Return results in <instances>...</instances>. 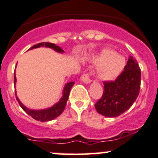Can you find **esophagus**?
Returning a JSON list of instances; mask_svg holds the SVG:
<instances>
[{
  "label": "esophagus",
  "instance_id": "obj_1",
  "mask_svg": "<svg viewBox=\"0 0 158 158\" xmlns=\"http://www.w3.org/2000/svg\"><path fill=\"white\" fill-rule=\"evenodd\" d=\"M81 79H82V82H85V83L86 84L90 83V82H92V80L90 79V76H89V73H84V74H82V76H81Z\"/></svg>",
  "mask_w": 158,
  "mask_h": 158
}]
</instances>
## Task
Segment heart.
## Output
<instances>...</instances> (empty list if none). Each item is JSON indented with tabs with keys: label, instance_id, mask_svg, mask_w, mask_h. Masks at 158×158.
Instances as JSON below:
<instances>
[{
	"label": "heart",
	"instance_id": "heart-1",
	"mask_svg": "<svg viewBox=\"0 0 158 158\" xmlns=\"http://www.w3.org/2000/svg\"><path fill=\"white\" fill-rule=\"evenodd\" d=\"M92 61L98 66L97 69L98 79L106 81L118 77L126 65L125 57L109 49H103L99 54L92 57Z\"/></svg>",
	"mask_w": 158,
	"mask_h": 158
}]
</instances>
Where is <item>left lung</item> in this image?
I'll use <instances>...</instances> for the list:
<instances>
[{
  "label": "left lung",
  "mask_w": 158,
  "mask_h": 158,
  "mask_svg": "<svg viewBox=\"0 0 158 158\" xmlns=\"http://www.w3.org/2000/svg\"><path fill=\"white\" fill-rule=\"evenodd\" d=\"M141 76L138 62L130 56L117 79L103 82V95L95 104L96 111L102 115L114 118L130 109L139 95Z\"/></svg>",
  "instance_id": "left-lung-1"
}]
</instances>
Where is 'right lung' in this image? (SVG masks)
<instances>
[{"mask_svg": "<svg viewBox=\"0 0 158 158\" xmlns=\"http://www.w3.org/2000/svg\"><path fill=\"white\" fill-rule=\"evenodd\" d=\"M49 47L54 49L55 51L59 52H63V50L60 48L58 46H56L54 44H51V43H40V44H36V45L33 46L30 49H34V48H38V47ZM14 84L16 83V76L15 73H14ZM74 85V82H68L67 84H66L65 85L64 89H63V97L61 98V99L56 103V104L54 105L52 107L48 108V109H43V110H33V109H29L27 107H25L20 101L19 100V98H17V94L15 92L16 95V98H17V102H18L19 105L20 106V107L23 109V111L26 113H27L29 115L31 116L33 119L36 121H40V122H47V121H51L53 120L54 118L58 117L59 115L62 114L63 111H64L65 107H66V102H67V100L69 98V92L71 90V88Z\"/></svg>", "mask_w": 158, "mask_h": 158, "instance_id": "1", "label": "right lung"}]
</instances>
